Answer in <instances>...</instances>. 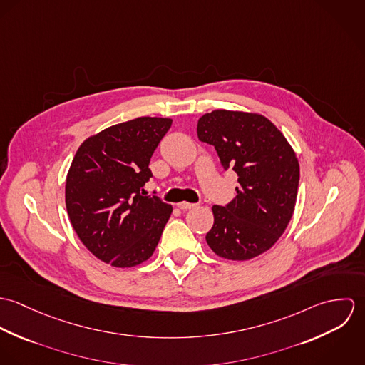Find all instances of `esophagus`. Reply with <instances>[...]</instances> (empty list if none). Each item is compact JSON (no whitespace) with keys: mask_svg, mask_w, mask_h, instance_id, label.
<instances>
[{"mask_svg":"<svg viewBox=\"0 0 365 365\" xmlns=\"http://www.w3.org/2000/svg\"><path fill=\"white\" fill-rule=\"evenodd\" d=\"M177 207L181 209V210H187V209L195 208L197 207V204H191V202H180V204H177Z\"/></svg>","mask_w":365,"mask_h":365,"instance_id":"esophagus-1","label":"esophagus"}]
</instances>
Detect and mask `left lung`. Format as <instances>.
<instances>
[{"label":"left lung","mask_w":365,"mask_h":365,"mask_svg":"<svg viewBox=\"0 0 365 365\" xmlns=\"http://www.w3.org/2000/svg\"><path fill=\"white\" fill-rule=\"evenodd\" d=\"M198 139L212 145L237 175V195L213 205L207 233L212 252L245 261L267 252L287 229L297 202L299 164L284 135L265 116L216 109L198 120Z\"/></svg>","instance_id":"obj_1"}]
</instances>
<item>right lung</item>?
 I'll use <instances>...</instances> for the list:
<instances>
[{
	"mask_svg": "<svg viewBox=\"0 0 365 365\" xmlns=\"http://www.w3.org/2000/svg\"><path fill=\"white\" fill-rule=\"evenodd\" d=\"M171 123L142 116L113 125L88 138L73 158L66 180L70 222L83 245L113 267L150 259L173 212L143 188L153 177L150 158Z\"/></svg>",
	"mask_w": 365,
	"mask_h": 365,
	"instance_id": "right-lung-1",
	"label": "right lung"
}]
</instances>
